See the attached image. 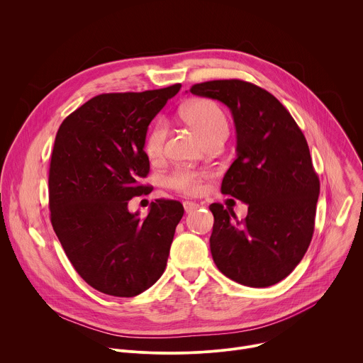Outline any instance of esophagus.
I'll return each mask as SVG.
<instances>
[{
  "label": "esophagus",
  "instance_id": "1",
  "mask_svg": "<svg viewBox=\"0 0 363 363\" xmlns=\"http://www.w3.org/2000/svg\"><path fill=\"white\" fill-rule=\"evenodd\" d=\"M198 203L196 202H192V201H185L184 202V210H185V213L186 214H191L192 211H195L196 208H198Z\"/></svg>",
  "mask_w": 363,
  "mask_h": 363
}]
</instances>
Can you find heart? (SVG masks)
I'll use <instances>...</instances> for the list:
<instances>
[{
  "instance_id": "obj_1",
  "label": "heart",
  "mask_w": 363,
  "mask_h": 363,
  "mask_svg": "<svg viewBox=\"0 0 363 363\" xmlns=\"http://www.w3.org/2000/svg\"><path fill=\"white\" fill-rule=\"evenodd\" d=\"M181 115L205 143L214 139H224L228 133V121L224 111L210 99H196L186 103L181 111ZM167 135L168 123L164 119H158L147 130L145 138V152L150 160H157L164 153ZM203 177V172L179 168L169 175L168 184L177 191L195 194L199 191Z\"/></svg>"
}]
</instances>
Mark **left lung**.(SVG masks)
I'll return each mask as SVG.
<instances>
[{"instance_id": "left-lung-1", "label": "left lung", "mask_w": 363, "mask_h": 363, "mask_svg": "<svg viewBox=\"0 0 363 363\" xmlns=\"http://www.w3.org/2000/svg\"><path fill=\"white\" fill-rule=\"evenodd\" d=\"M189 91L231 111L237 158L221 192L248 205L242 221L231 208L210 205L214 263L240 284L273 286L296 269L313 237L320 182L306 138L281 103L252 83L213 80Z\"/></svg>"}]
</instances>
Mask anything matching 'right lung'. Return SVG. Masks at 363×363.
<instances>
[{
  "instance_id": "add662e5",
  "label": "right lung",
  "mask_w": 363,
  "mask_h": 363,
  "mask_svg": "<svg viewBox=\"0 0 363 363\" xmlns=\"http://www.w3.org/2000/svg\"><path fill=\"white\" fill-rule=\"evenodd\" d=\"M181 84L142 93L99 94L60 125L48 174L51 224L80 277L93 289L133 297L167 267L179 201L157 199L146 218L128 202L149 186L147 126Z\"/></svg>"
}]
</instances>
